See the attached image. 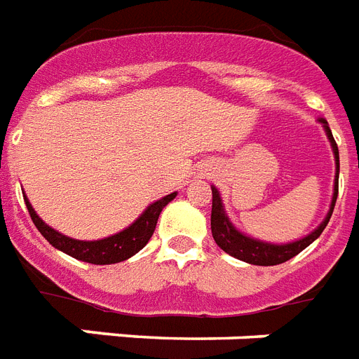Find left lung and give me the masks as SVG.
Instances as JSON below:
<instances>
[{
	"mask_svg": "<svg viewBox=\"0 0 359 359\" xmlns=\"http://www.w3.org/2000/svg\"><path fill=\"white\" fill-rule=\"evenodd\" d=\"M318 122L324 128L325 135L330 139V144H332L333 156H335V182H333V198L332 205H330V210L325 218L320 222V226L316 229H313L311 233L301 237L297 241H292V243H283V245H275V243H265L262 239H254L250 235L243 233L239 229L235 228L233 222L229 220L228 215H226V209H224L222 198H220V191L216 186H210L212 188V210H210V229H212V237H215L216 245L222 248L224 252H228L229 256L241 259V262H246V264L252 265H278L288 262L294 256L305 250L313 241H316L320 237V233L324 231V228L330 222L332 218L333 207H335V201H337L339 194V149L335 139H333V133L330 130V126L324 118H318Z\"/></svg>",
	"mask_w": 359,
	"mask_h": 359,
	"instance_id": "1",
	"label": "left lung"
}]
</instances>
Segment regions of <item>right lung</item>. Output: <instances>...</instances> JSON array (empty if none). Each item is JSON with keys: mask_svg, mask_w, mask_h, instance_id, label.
Masks as SVG:
<instances>
[{"mask_svg": "<svg viewBox=\"0 0 359 359\" xmlns=\"http://www.w3.org/2000/svg\"><path fill=\"white\" fill-rule=\"evenodd\" d=\"M22 194H24V191H22ZM175 198H177V191L169 194L165 198L158 199L154 203H150L149 207L143 210V215L139 216L135 222L130 224L128 228L118 231V233L111 235V237H105V239L97 241H79L73 239V237H67V235L64 233H60V231H56V229L50 228L48 224H45L41 220L26 196H24V201H26L27 212L32 216L35 228L39 229L41 235H43L54 248H58V250L65 252L67 256H71V258L86 262V264L111 265L118 264V262H124V259L131 258V256H135V254L149 243L152 233H154L156 224H158V218H160V212L163 210V207H165L169 201H173Z\"/></svg>", "mask_w": 359, "mask_h": 359, "instance_id": "right-lung-1", "label": "right lung"}]
</instances>
